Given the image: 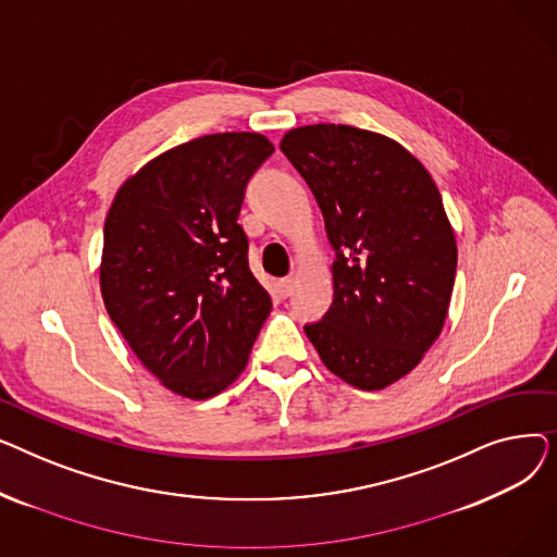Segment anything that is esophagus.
<instances>
[{
	"label": "esophagus",
	"mask_w": 557,
	"mask_h": 557,
	"mask_svg": "<svg viewBox=\"0 0 557 557\" xmlns=\"http://www.w3.org/2000/svg\"><path fill=\"white\" fill-rule=\"evenodd\" d=\"M296 284H298V277H294V275L282 277V280L277 282V290H280V296H282V298H288V296L294 294V290H296Z\"/></svg>",
	"instance_id": "obj_1"
}]
</instances>
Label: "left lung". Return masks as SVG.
Instances as JSON below:
<instances>
[{
  "label": "left lung",
  "instance_id": "1",
  "mask_svg": "<svg viewBox=\"0 0 557 557\" xmlns=\"http://www.w3.org/2000/svg\"><path fill=\"white\" fill-rule=\"evenodd\" d=\"M280 149L313 191L336 250L334 302L305 332L343 382L382 391L445 325L458 248L443 196L416 156L372 131L300 126Z\"/></svg>",
  "mask_w": 557,
  "mask_h": 557
}]
</instances>
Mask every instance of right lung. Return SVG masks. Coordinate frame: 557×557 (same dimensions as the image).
<instances>
[{"label":"right lung","instance_id":"right-lung-1","mask_svg":"<svg viewBox=\"0 0 557 557\" xmlns=\"http://www.w3.org/2000/svg\"><path fill=\"white\" fill-rule=\"evenodd\" d=\"M259 133H216L160 153L116 191L103 225L106 311L171 393L208 399L237 379L271 313L237 223Z\"/></svg>","mask_w":557,"mask_h":557}]
</instances>
